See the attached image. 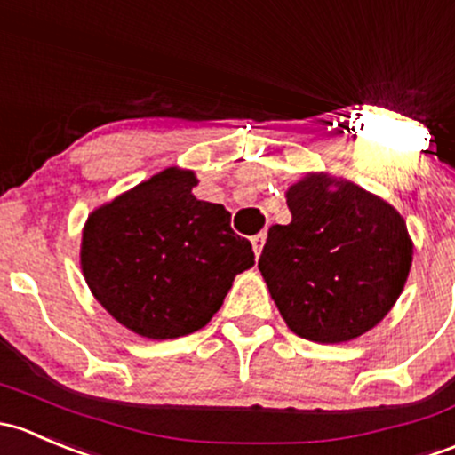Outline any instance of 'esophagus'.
I'll return each instance as SVG.
<instances>
[{
	"instance_id": "obj_1",
	"label": "esophagus",
	"mask_w": 455,
	"mask_h": 455,
	"mask_svg": "<svg viewBox=\"0 0 455 455\" xmlns=\"http://www.w3.org/2000/svg\"><path fill=\"white\" fill-rule=\"evenodd\" d=\"M265 241H267V234H265V232L256 234V236L251 238V245H254V254H256V256H260L262 247H265Z\"/></svg>"
}]
</instances>
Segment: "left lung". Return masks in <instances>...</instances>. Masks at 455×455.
<instances>
[{"instance_id":"obj_1","label":"left lung","mask_w":455,"mask_h":455,"mask_svg":"<svg viewBox=\"0 0 455 455\" xmlns=\"http://www.w3.org/2000/svg\"><path fill=\"white\" fill-rule=\"evenodd\" d=\"M289 226L267 234L259 269L287 326L341 344L379 324L410 275L414 243L395 205L353 181L307 172L284 193Z\"/></svg>"}]
</instances>
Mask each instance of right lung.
<instances>
[{
	"label": "right lung",
	"instance_id": "right-lung-1",
	"mask_svg": "<svg viewBox=\"0 0 455 455\" xmlns=\"http://www.w3.org/2000/svg\"><path fill=\"white\" fill-rule=\"evenodd\" d=\"M195 171L164 168L87 217L81 269L92 296L124 329L175 339L204 329L254 267L221 204L199 201Z\"/></svg>",
	"mask_w": 455,
	"mask_h": 455
}]
</instances>
